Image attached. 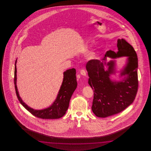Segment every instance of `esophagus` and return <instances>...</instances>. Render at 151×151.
<instances>
[{
    "instance_id": "1",
    "label": "esophagus",
    "mask_w": 151,
    "mask_h": 151,
    "mask_svg": "<svg viewBox=\"0 0 151 151\" xmlns=\"http://www.w3.org/2000/svg\"><path fill=\"white\" fill-rule=\"evenodd\" d=\"M80 73L81 74L82 76H86V72L85 69L81 70L80 71Z\"/></svg>"
}]
</instances>
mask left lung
<instances>
[{"instance_id": "8db88e82", "label": "left lung", "mask_w": 151, "mask_h": 151, "mask_svg": "<svg viewBox=\"0 0 151 151\" xmlns=\"http://www.w3.org/2000/svg\"><path fill=\"white\" fill-rule=\"evenodd\" d=\"M118 52L109 50L106 57L116 58L128 57L125 67L121 72V76H126L122 81H113L111 74L115 73V62L106 64L103 61L92 59L88 61L86 68L89 77L88 83L93 89L94 97L92 109L98 117L106 118L121 112L130 105L138 91V57L134 49L124 39L117 41ZM109 68L104 70V66Z\"/></svg>"}]
</instances>
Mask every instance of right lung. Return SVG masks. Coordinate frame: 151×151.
I'll return each instance as SVG.
<instances>
[{
	"label": "right lung",
	"mask_w": 151,
	"mask_h": 151,
	"mask_svg": "<svg viewBox=\"0 0 151 151\" xmlns=\"http://www.w3.org/2000/svg\"><path fill=\"white\" fill-rule=\"evenodd\" d=\"M17 59L15 62L14 83L17 96L20 104L32 115L43 119H59L64 116L68 110L70 100L77 86L76 70L73 68L64 72V78L58 96L51 106L41 110H35L27 106L21 99L17 86Z\"/></svg>",
	"instance_id": "add662e5"
}]
</instances>
